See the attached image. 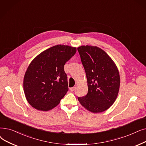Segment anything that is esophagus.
<instances>
[{
    "label": "esophagus",
    "instance_id": "34e87169",
    "mask_svg": "<svg viewBox=\"0 0 146 146\" xmlns=\"http://www.w3.org/2000/svg\"><path fill=\"white\" fill-rule=\"evenodd\" d=\"M75 89H76V87H75V86L72 87V88H70V91H71L72 92H73V91L75 90Z\"/></svg>",
    "mask_w": 146,
    "mask_h": 146
}]
</instances>
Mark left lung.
I'll return each mask as SVG.
<instances>
[{
  "label": "left lung",
  "mask_w": 146,
  "mask_h": 146,
  "mask_svg": "<svg viewBox=\"0 0 146 146\" xmlns=\"http://www.w3.org/2000/svg\"><path fill=\"white\" fill-rule=\"evenodd\" d=\"M78 50L88 87L86 96L78 97L79 103L94 113L106 111L117 97L120 83L118 68L109 55L97 46L83 45Z\"/></svg>",
  "instance_id": "1"
}]
</instances>
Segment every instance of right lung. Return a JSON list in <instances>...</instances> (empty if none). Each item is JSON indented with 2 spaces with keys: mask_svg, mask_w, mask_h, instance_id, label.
I'll use <instances>...</instances> for the list:
<instances>
[{
  "mask_svg": "<svg viewBox=\"0 0 146 146\" xmlns=\"http://www.w3.org/2000/svg\"><path fill=\"white\" fill-rule=\"evenodd\" d=\"M76 52V48L56 45L39 54L25 73L23 88L28 103L35 109L48 111L60 103L68 91L66 62Z\"/></svg>",
  "mask_w": 146,
  "mask_h": 146,
  "instance_id": "right-lung-1",
  "label": "right lung"
}]
</instances>
